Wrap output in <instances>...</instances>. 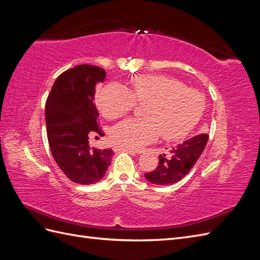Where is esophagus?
<instances>
[{
	"label": "esophagus",
	"mask_w": 260,
	"mask_h": 260,
	"mask_svg": "<svg viewBox=\"0 0 260 260\" xmlns=\"http://www.w3.org/2000/svg\"><path fill=\"white\" fill-rule=\"evenodd\" d=\"M114 149H115V152H117V151H127V152H129V153H131V154H139V152L135 151V149L128 148V147H123V146H120V145L115 146Z\"/></svg>",
	"instance_id": "esophagus-1"
}]
</instances>
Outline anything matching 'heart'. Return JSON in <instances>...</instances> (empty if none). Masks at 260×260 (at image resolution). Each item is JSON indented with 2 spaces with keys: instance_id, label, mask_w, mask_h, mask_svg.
<instances>
[{
  "instance_id": "heart-1",
  "label": "heart",
  "mask_w": 260,
  "mask_h": 260,
  "mask_svg": "<svg viewBox=\"0 0 260 260\" xmlns=\"http://www.w3.org/2000/svg\"><path fill=\"white\" fill-rule=\"evenodd\" d=\"M136 102L146 104L142 112L144 119L130 118L112 130L116 144L132 149L155 142L160 135L168 141L184 138L199 122L205 108L201 92L164 75L133 78L130 92L120 85L107 84L98 94L101 112L108 119L129 113Z\"/></svg>"
}]
</instances>
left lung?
<instances>
[{
	"mask_svg": "<svg viewBox=\"0 0 260 260\" xmlns=\"http://www.w3.org/2000/svg\"><path fill=\"white\" fill-rule=\"evenodd\" d=\"M207 141L208 135L202 133L172 147L167 155H159L158 166L145 174V179L156 185H170L179 182L198 161Z\"/></svg>",
	"mask_w": 260,
	"mask_h": 260,
	"instance_id": "8db88e82",
	"label": "left lung"
}]
</instances>
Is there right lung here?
<instances>
[{
	"instance_id": "obj_1",
	"label": "right lung",
	"mask_w": 260,
	"mask_h": 260,
	"mask_svg": "<svg viewBox=\"0 0 260 260\" xmlns=\"http://www.w3.org/2000/svg\"><path fill=\"white\" fill-rule=\"evenodd\" d=\"M106 72L92 65H79L55 80L45 105L46 132L52 155L66 177L75 183H96L106 175L112 148L90 147V133L98 132L99 112L94 104L98 83Z\"/></svg>"
}]
</instances>
